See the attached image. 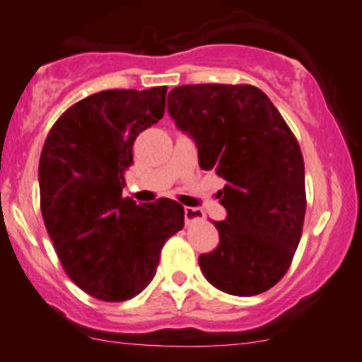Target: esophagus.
<instances>
[{"mask_svg":"<svg viewBox=\"0 0 362 362\" xmlns=\"http://www.w3.org/2000/svg\"><path fill=\"white\" fill-rule=\"evenodd\" d=\"M184 216H185V223H187V226L191 222H196V220L204 218V215L197 210V208H189V206L184 208Z\"/></svg>","mask_w":362,"mask_h":362,"instance_id":"obj_1","label":"esophagus"}]
</instances>
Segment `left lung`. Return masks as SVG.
Listing matches in <instances>:
<instances>
[{"label": "left lung", "mask_w": 362, "mask_h": 362, "mask_svg": "<svg viewBox=\"0 0 362 362\" xmlns=\"http://www.w3.org/2000/svg\"><path fill=\"white\" fill-rule=\"evenodd\" d=\"M168 114L194 140L199 166L227 182L220 245L201 255L220 291L253 296L284 276L302 238L305 168L302 151L271 98L250 85H185L168 95Z\"/></svg>", "instance_id": "8db88e82"}]
</instances>
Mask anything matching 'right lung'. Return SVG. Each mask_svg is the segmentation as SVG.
Segmentation results:
<instances>
[{
  "instance_id": "right-lung-1",
  "label": "right lung",
  "mask_w": 362,
  "mask_h": 362,
  "mask_svg": "<svg viewBox=\"0 0 362 362\" xmlns=\"http://www.w3.org/2000/svg\"><path fill=\"white\" fill-rule=\"evenodd\" d=\"M166 86L105 90L67 109L40 158L45 226L67 276L105 302L139 295L163 245L184 227V206L123 197L136 135L165 114Z\"/></svg>"
}]
</instances>
